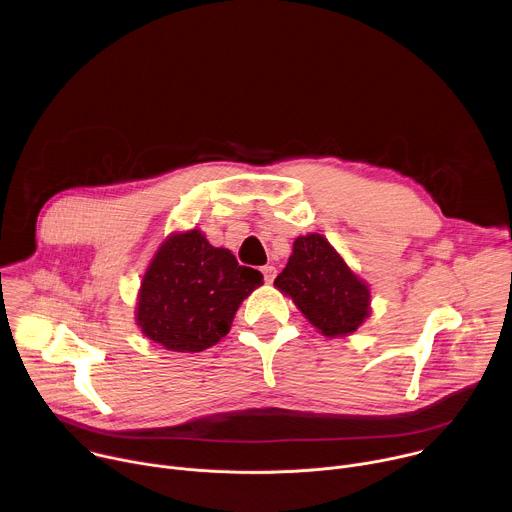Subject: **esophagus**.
Segmentation results:
<instances>
[{"instance_id":"1","label":"esophagus","mask_w":512,"mask_h":512,"mask_svg":"<svg viewBox=\"0 0 512 512\" xmlns=\"http://www.w3.org/2000/svg\"><path fill=\"white\" fill-rule=\"evenodd\" d=\"M261 273H263V279H265L267 283H271V281L275 279V273H277V269H275L273 265H265V267H261Z\"/></svg>"}]
</instances>
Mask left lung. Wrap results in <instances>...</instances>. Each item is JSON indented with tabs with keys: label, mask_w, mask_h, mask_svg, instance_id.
<instances>
[{
	"label": "left lung",
	"mask_w": 512,
	"mask_h": 512,
	"mask_svg": "<svg viewBox=\"0 0 512 512\" xmlns=\"http://www.w3.org/2000/svg\"><path fill=\"white\" fill-rule=\"evenodd\" d=\"M273 285L328 338L356 332L371 316L369 285L318 233L294 241V253Z\"/></svg>",
	"instance_id": "8db88e82"
}]
</instances>
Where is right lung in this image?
<instances>
[{
	"mask_svg": "<svg viewBox=\"0 0 512 512\" xmlns=\"http://www.w3.org/2000/svg\"><path fill=\"white\" fill-rule=\"evenodd\" d=\"M263 283L229 249L198 231L172 233L143 273L135 320L141 332L174 352H200L229 334L241 302Z\"/></svg>",
	"mask_w": 512,
	"mask_h": 512,
	"instance_id": "right-lung-1",
	"label": "right lung"
}]
</instances>
